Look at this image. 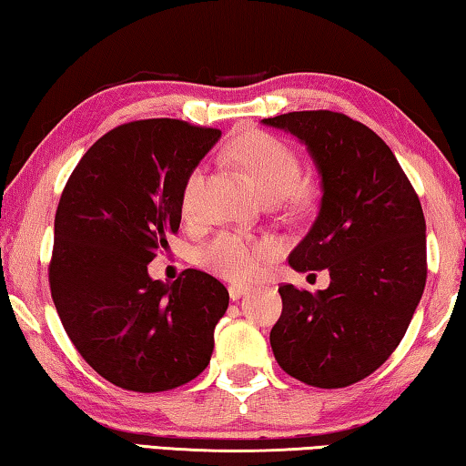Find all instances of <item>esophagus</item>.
I'll return each instance as SVG.
<instances>
[{"instance_id":"obj_1","label":"esophagus","mask_w":466,"mask_h":466,"mask_svg":"<svg viewBox=\"0 0 466 466\" xmlns=\"http://www.w3.org/2000/svg\"><path fill=\"white\" fill-rule=\"evenodd\" d=\"M228 291H230V298L232 299H238L240 296L247 294V291H250L248 286H240V283H232L230 288H228Z\"/></svg>"}]
</instances>
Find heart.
Segmentation results:
<instances>
[{"mask_svg":"<svg viewBox=\"0 0 466 466\" xmlns=\"http://www.w3.org/2000/svg\"><path fill=\"white\" fill-rule=\"evenodd\" d=\"M232 154L252 178L257 180L267 199H281L294 193L304 175L302 157L286 141L265 131H252L236 139ZM205 172L195 168L185 180L183 209L197 214L201 208ZM278 244L269 238H250L236 232H222L205 244L199 261L205 269L222 278L247 281L257 278L263 267L278 257Z\"/></svg>","mask_w":466,"mask_h":466,"instance_id":"heart-1","label":"heart"}]
</instances>
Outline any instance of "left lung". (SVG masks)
Returning <instances> with one entry per match:
<instances>
[{
    "label": "left lung",
    "instance_id": "left-lung-1",
    "mask_svg": "<svg viewBox=\"0 0 466 466\" xmlns=\"http://www.w3.org/2000/svg\"><path fill=\"white\" fill-rule=\"evenodd\" d=\"M263 123L302 139L322 177L319 218L289 265L330 275L319 294L279 286L273 356L299 382L343 389L390 358L421 299L428 255L420 197L390 147L343 113L298 110Z\"/></svg>",
    "mask_w": 466,
    "mask_h": 466
}]
</instances>
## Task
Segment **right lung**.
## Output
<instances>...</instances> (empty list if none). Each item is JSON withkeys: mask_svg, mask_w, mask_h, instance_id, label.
<instances>
[{"mask_svg": "<svg viewBox=\"0 0 466 466\" xmlns=\"http://www.w3.org/2000/svg\"><path fill=\"white\" fill-rule=\"evenodd\" d=\"M222 131L178 119L123 123L77 162L55 214L49 286L76 350L108 382L162 392L208 368L230 296L209 273L147 275L183 214L185 180Z\"/></svg>", "mask_w": 466, "mask_h": 466, "instance_id": "obj_1", "label": "right lung"}]
</instances>
